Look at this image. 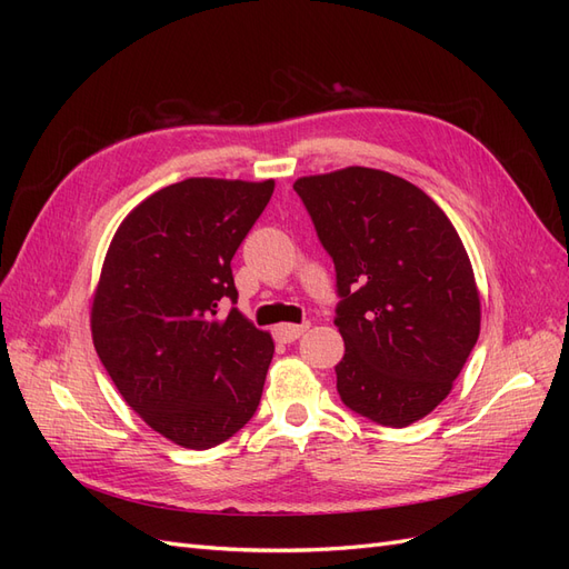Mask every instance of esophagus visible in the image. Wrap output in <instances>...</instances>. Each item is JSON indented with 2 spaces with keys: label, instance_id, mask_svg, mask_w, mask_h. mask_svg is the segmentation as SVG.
<instances>
[{
  "label": "esophagus",
  "instance_id": "34e87169",
  "mask_svg": "<svg viewBox=\"0 0 569 569\" xmlns=\"http://www.w3.org/2000/svg\"><path fill=\"white\" fill-rule=\"evenodd\" d=\"M306 330H308V322H303V325H289V322H282V325L274 327V337H278V339H280V341H284V343H289V341L299 339Z\"/></svg>",
  "mask_w": 569,
  "mask_h": 569
}]
</instances>
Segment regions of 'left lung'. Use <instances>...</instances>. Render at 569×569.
<instances>
[{"instance_id":"obj_1","label":"left lung","mask_w":569,"mask_h":569,"mask_svg":"<svg viewBox=\"0 0 569 569\" xmlns=\"http://www.w3.org/2000/svg\"><path fill=\"white\" fill-rule=\"evenodd\" d=\"M295 189L337 270L341 401L387 427L429 416L451 393L481 322L451 220L420 187L363 166L299 178Z\"/></svg>"}]
</instances>
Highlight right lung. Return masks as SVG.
I'll return each mask as SVG.
<instances>
[{"instance_id":"add662e5","label":"right lung","mask_w":569,"mask_h":569,"mask_svg":"<svg viewBox=\"0 0 569 569\" xmlns=\"http://www.w3.org/2000/svg\"><path fill=\"white\" fill-rule=\"evenodd\" d=\"M274 180L189 178L120 222L92 297V341L116 389L153 432L206 451L242 429L261 401L270 332L230 308V261Z\"/></svg>"}]
</instances>
